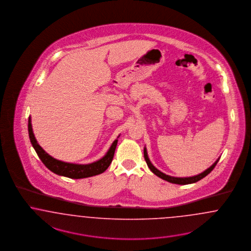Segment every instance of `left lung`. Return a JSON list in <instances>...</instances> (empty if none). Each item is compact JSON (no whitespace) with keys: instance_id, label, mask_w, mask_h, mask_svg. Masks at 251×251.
<instances>
[{"instance_id":"left-lung-1","label":"left lung","mask_w":251,"mask_h":251,"mask_svg":"<svg viewBox=\"0 0 251 251\" xmlns=\"http://www.w3.org/2000/svg\"><path fill=\"white\" fill-rule=\"evenodd\" d=\"M144 157H145V160L147 161V164L149 166V168L151 169V172L153 174H155L157 176H159L161 179L163 180L168 181L170 183H174V184H178V185H188V184H192V183H195L197 181L201 180V178L205 177L209 173H211V171L213 170L215 168V166L217 165L218 161H220V158L215 161L212 165H211L209 168H207L206 170L203 171L202 173H201L197 176H189V177H175V176H171L168 175H165L164 173H162L160 170H158L152 163H151V160L148 156V152H147V149L146 147L144 148Z\"/></svg>"}]
</instances>
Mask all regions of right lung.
<instances>
[{
	"mask_svg": "<svg viewBox=\"0 0 251 251\" xmlns=\"http://www.w3.org/2000/svg\"><path fill=\"white\" fill-rule=\"evenodd\" d=\"M28 130H29L30 143L33 149L36 151L42 162L46 165V167L49 168L51 172L55 173L56 175L66 176L69 178H75V179L86 178V177H90V176H93L103 173L109 167L112 162L115 151H116V147L118 144V139H116L112 143L110 149L106 152V154L98 161L91 162L89 164L71 163V162H65V161L54 159L41 148L40 145L37 143L35 136L33 134L30 117H29V121H28Z\"/></svg>",
	"mask_w": 251,
	"mask_h": 251,
	"instance_id": "obj_1",
	"label": "right lung"
}]
</instances>
